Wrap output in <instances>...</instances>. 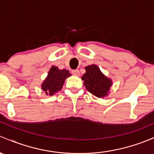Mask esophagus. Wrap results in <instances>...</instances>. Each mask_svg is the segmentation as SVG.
Segmentation results:
<instances>
[{
	"label": "esophagus",
	"instance_id": "esophagus-1",
	"mask_svg": "<svg viewBox=\"0 0 154 154\" xmlns=\"http://www.w3.org/2000/svg\"><path fill=\"white\" fill-rule=\"evenodd\" d=\"M72 74H73V75H74V76H80V72H79V70H77V69L73 70Z\"/></svg>",
	"mask_w": 154,
	"mask_h": 154
}]
</instances>
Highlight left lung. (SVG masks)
Wrapping results in <instances>:
<instances>
[{"label":"left lung","mask_w":154,"mask_h":154,"mask_svg":"<svg viewBox=\"0 0 154 154\" xmlns=\"http://www.w3.org/2000/svg\"><path fill=\"white\" fill-rule=\"evenodd\" d=\"M85 69V73L82 77V80L87 91L98 98L108 97L113 85L111 79L107 77L97 65L87 66Z\"/></svg>","instance_id":"1"}]
</instances>
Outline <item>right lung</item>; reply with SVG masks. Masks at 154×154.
Instances as JSON below:
<instances>
[{
	"instance_id": "obj_1",
	"label": "right lung",
	"mask_w": 154,
	"mask_h": 154,
	"mask_svg": "<svg viewBox=\"0 0 154 154\" xmlns=\"http://www.w3.org/2000/svg\"><path fill=\"white\" fill-rule=\"evenodd\" d=\"M72 74L66 69H59L57 66H52L41 84V89L46 95H54L63 88L65 80Z\"/></svg>"
}]
</instances>
